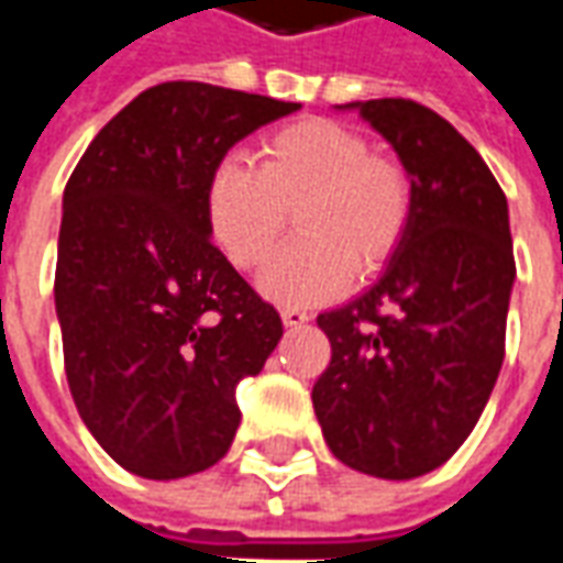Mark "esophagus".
Segmentation results:
<instances>
[{
	"label": "esophagus",
	"instance_id": "obj_1",
	"mask_svg": "<svg viewBox=\"0 0 563 563\" xmlns=\"http://www.w3.org/2000/svg\"><path fill=\"white\" fill-rule=\"evenodd\" d=\"M280 317H283V325L298 329V325H305L307 319H310V313H307V310H301V307H283Z\"/></svg>",
	"mask_w": 563,
	"mask_h": 563
}]
</instances>
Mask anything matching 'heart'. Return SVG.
<instances>
[{
	"label": "heart",
	"instance_id": "obj_1",
	"mask_svg": "<svg viewBox=\"0 0 563 563\" xmlns=\"http://www.w3.org/2000/svg\"><path fill=\"white\" fill-rule=\"evenodd\" d=\"M210 234L238 268L271 258L295 210L301 238L262 274L280 305L329 301L374 274L404 241L413 186L401 165L374 156L358 132L331 120H301L262 144V165L225 156L208 180Z\"/></svg>",
	"mask_w": 563,
	"mask_h": 563
}]
</instances>
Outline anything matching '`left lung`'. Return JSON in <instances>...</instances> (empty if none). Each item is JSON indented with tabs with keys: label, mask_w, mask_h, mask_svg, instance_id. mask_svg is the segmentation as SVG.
Returning <instances> with one entry per match:
<instances>
[{
	"label": "left lung",
	"mask_w": 563,
	"mask_h": 563,
	"mask_svg": "<svg viewBox=\"0 0 563 563\" xmlns=\"http://www.w3.org/2000/svg\"><path fill=\"white\" fill-rule=\"evenodd\" d=\"M338 111H358L389 141L413 210L379 280L317 317L331 362L313 386V410L346 467L413 479L467 440L504 365L516 283L507 196L431 108L371 99Z\"/></svg>",
	"instance_id": "obj_1"
}]
</instances>
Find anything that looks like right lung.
<instances>
[{
	"instance_id": "1",
	"label": "right lung",
	"mask_w": 563,
	"mask_h": 563,
	"mask_svg": "<svg viewBox=\"0 0 563 563\" xmlns=\"http://www.w3.org/2000/svg\"><path fill=\"white\" fill-rule=\"evenodd\" d=\"M301 104L198 80L150 87L92 139L63 192L56 319L80 419L144 479L229 452L238 383L283 338L210 241L208 180L225 153Z\"/></svg>"
}]
</instances>
